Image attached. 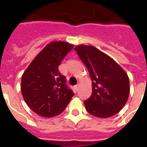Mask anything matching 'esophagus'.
I'll return each instance as SVG.
<instances>
[{
	"label": "esophagus",
	"mask_w": 147,
	"mask_h": 147,
	"mask_svg": "<svg viewBox=\"0 0 147 147\" xmlns=\"http://www.w3.org/2000/svg\"><path fill=\"white\" fill-rule=\"evenodd\" d=\"M78 87H79V85H78V84H77V85H76V86H75V89H76V91H78Z\"/></svg>",
	"instance_id": "obj_1"
}]
</instances>
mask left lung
Instances as JSON below:
<instances>
[{"mask_svg": "<svg viewBox=\"0 0 147 147\" xmlns=\"http://www.w3.org/2000/svg\"><path fill=\"white\" fill-rule=\"evenodd\" d=\"M86 65L92 81V94L84 101L88 112L107 118L121 111L128 100L130 82L127 74L109 55L92 46L74 48Z\"/></svg>", "mask_w": 147, "mask_h": 147, "instance_id": "left-lung-1", "label": "left lung"}]
</instances>
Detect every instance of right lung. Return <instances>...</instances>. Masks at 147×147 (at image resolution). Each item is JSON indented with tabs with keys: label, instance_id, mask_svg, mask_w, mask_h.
<instances>
[{
	"label": "right lung",
	"instance_id": "obj_1",
	"mask_svg": "<svg viewBox=\"0 0 147 147\" xmlns=\"http://www.w3.org/2000/svg\"><path fill=\"white\" fill-rule=\"evenodd\" d=\"M72 48L73 45L63 41L50 42L34 58L22 76L21 92L24 100L40 116H57L73 97L65 77L58 69Z\"/></svg>",
	"mask_w": 147,
	"mask_h": 147
}]
</instances>
